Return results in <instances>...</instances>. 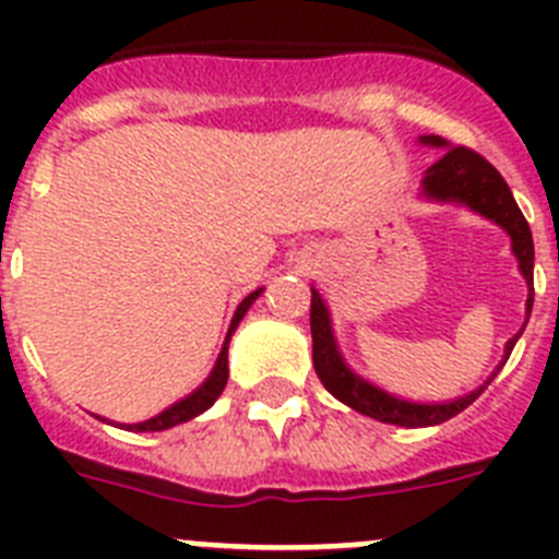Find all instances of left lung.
Returning a JSON list of instances; mask_svg holds the SVG:
<instances>
[{
  "mask_svg": "<svg viewBox=\"0 0 559 559\" xmlns=\"http://www.w3.org/2000/svg\"><path fill=\"white\" fill-rule=\"evenodd\" d=\"M423 142L433 147H448V151L442 153V159H437L426 170L423 195L471 206L473 212H478L484 218L496 221V224L512 237V251H515L518 257L523 280L530 285V299H526V319H530L532 302H535V283H532V271H535V243H532L530 224L523 218V212L518 210L507 181L501 179V173H498L490 162L484 159V156H478L476 151H471V147H451L445 140H439V136H423ZM310 333H313V367L319 380L324 383V389H328L335 400H341L344 406L367 414V417L372 419H380V423H392V426H439V423L456 417L459 412H464V408L471 406L473 400H476L484 389L490 386V380L498 374L492 372V378L487 380L484 386H478L476 392L471 394H464V397L451 400V403H408V400H400L394 397V394L383 392V389L372 386L369 380L358 378V374L344 364L338 347H335L328 305L322 302V296H319L316 288H310ZM518 335L507 341L503 358H510Z\"/></svg>",
  "mask_w": 559,
  "mask_h": 559,
  "instance_id": "left-lung-1",
  "label": "left lung"
}]
</instances>
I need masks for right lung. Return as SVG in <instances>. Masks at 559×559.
<instances>
[{
  "label": "right lung",
  "instance_id": "right-lung-1",
  "mask_svg": "<svg viewBox=\"0 0 559 559\" xmlns=\"http://www.w3.org/2000/svg\"><path fill=\"white\" fill-rule=\"evenodd\" d=\"M260 294H263V288L254 290V294H249L243 302L237 305L235 319H231V328H229V333H226L224 349H221L218 364H215V369L210 372V378H206L204 383L195 389V392L187 394V397L179 400V403H173L170 408H165V412L156 414V417L145 419V423H136V426H128V431H142V433H145V431H167V428L179 426V423H187V419L199 417L201 412H206V408H210L212 403L221 397V392H224V386H226V378H229V360H226V358H229V355H226V353H229V338H231V333H235L237 324H240V319L246 316V310L251 308V302H254Z\"/></svg>",
  "mask_w": 559,
  "mask_h": 559
}]
</instances>
